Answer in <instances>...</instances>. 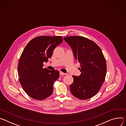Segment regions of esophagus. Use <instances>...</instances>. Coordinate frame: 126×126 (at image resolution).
Masks as SVG:
<instances>
[{
  "label": "esophagus",
  "mask_w": 126,
  "mask_h": 126,
  "mask_svg": "<svg viewBox=\"0 0 126 126\" xmlns=\"http://www.w3.org/2000/svg\"><path fill=\"white\" fill-rule=\"evenodd\" d=\"M60 75L61 76H63V75H65V74L63 73L62 72H60Z\"/></svg>",
  "instance_id": "34e87169"
}]
</instances>
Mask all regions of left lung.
<instances>
[{
  "label": "left lung",
  "instance_id": "8db88e82",
  "mask_svg": "<svg viewBox=\"0 0 126 126\" xmlns=\"http://www.w3.org/2000/svg\"><path fill=\"white\" fill-rule=\"evenodd\" d=\"M63 39L80 63L81 74L79 77L73 76L71 92L80 100L91 98L100 91L106 77L107 64L102 51L94 41L85 37L71 36Z\"/></svg>",
  "mask_w": 126,
  "mask_h": 126
}]
</instances>
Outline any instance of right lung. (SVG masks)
<instances>
[{
	"label": "right lung",
	"instance_id": "right-lung-1",
	"mask_svg": "<svg viewBox=\"0 0 126 126\" xmlns=\"http://www.w3.org/2000/svg\"><path fill=\"white\" fill-rule=\"evenodd\" d=\"M61 36H40L32 39L25 47L19 60V80L24 92L32 98L43 100L53 92V83L59 77L57 70L43 68L54 49L63 42Z\"/></svg>",
	"mask_w": 126,
	"mask_h": 126
}]
</instances>
